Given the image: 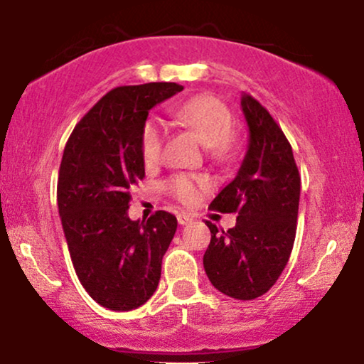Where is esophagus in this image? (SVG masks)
I'll list each match as a JSON object with an SVG mask.
<instances>
[{
	"label": "esophagus",
	"instance_id": "obj_1",
	"mask_svg": "<svg viewBox=\"0 0 364 364\" xmlns=\"http://www.w3.org/2000/svg\"><path fill=\"white\" fill-rule=\"evenodd\" d=\"M191 215L190 214H186V212H181V214H178V223L181 224V225H186V224H190L191 223Z\"/></svg>",
	"mask_w": 364,
	"mask_h": 364
}]
</instances>
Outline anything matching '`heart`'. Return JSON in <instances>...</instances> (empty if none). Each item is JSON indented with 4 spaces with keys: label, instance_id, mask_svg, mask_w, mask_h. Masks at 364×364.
<instances>
[{
    "label": "heart",
    "instance_id": "1",
    "mask_svg": "<svg viewBox=\"0 0 364 364\" xmlns=\"http://www.w3.org/2000/svg\"><path fill=\"white\" fill-rule=\"evenodd\" d=\"M173 118L195 133L207 147L208 156L215 161H229L235 154V136H232V114L223 101L212 95H200L173 107ZM166 139V127L161 119L150 118L145 121L140 133V152L147 166H156L161 161L162 145ZM205 181L200 178L178 174L169 181V188L176 198L191 203L198 198L200 188Z\"/></svg>",
    "mask_w": 364,
    "mask_h": 364
}]
</instances>
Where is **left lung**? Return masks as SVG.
<instances>
[{"label":"left lung","mask_w":364,"mask_h":364,"mask_svg":"<svg viewBox=\"0 0 364 364\" xmlns=\"http://www.w3.org/2000/svg\"><path fill=\"white\" fill-rule=\"evenodd\" d=\"M248 149L236 178L212 200L210 208L237 212L236 225L219 231L207 220L210 245L203 269L212 286L235 299L265 294L289 260L298 220L299 178L292 149L270 112L241 92Z\"/></svg>","instance_id":"1"}]
</instances>
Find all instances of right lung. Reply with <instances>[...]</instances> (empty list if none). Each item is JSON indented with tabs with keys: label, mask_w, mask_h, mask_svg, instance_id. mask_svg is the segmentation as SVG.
<instances>
[{
	"label": "right lung",
	"mask_w": 364,
	"mask_h": 364,
	"mask_svg": "<svg viewBox=\"0 0 364 364\" xmlns=\"http://www.w3.org/2000/svg\"><path fill=\"white\" fill-rule=\"evenodd\" d=\"M181 90L171 82L116 87L78 121L63 152L58 210L70 257L90 298L109 310L147 303L176 232L173 214L132 220L128 203L145 176L140 133L149 111Z\"/></svg>",
	"instance_id": "right-lung-1"
}]
</instances>
